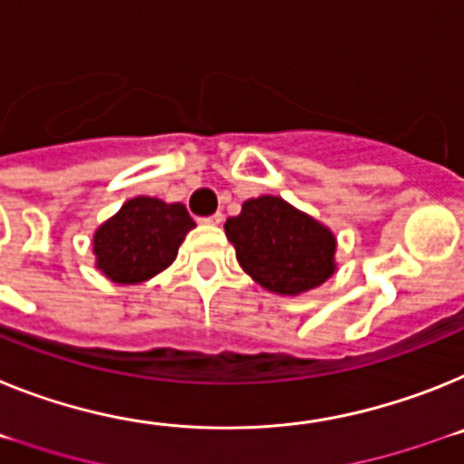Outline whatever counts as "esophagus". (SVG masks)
Returning <instances> with one entry per match:
<instances>
[{
	"mask_svg": "<svg viewBox=\"0 0 464 464\" xmlns=\"http://www.w3.org/2000/svg\"><path fill=\"white\" fill-rule=\"evenodd\" d=\"M205 224H212V227H219L221 221H224V215H221V212H215V215H209V217H205Z\"/></svg>",
	"mask_w": 464,
	"mask_h": 464,
	"instance_id": "34e87169",
	"label": "esophagus"
}]
</instances>
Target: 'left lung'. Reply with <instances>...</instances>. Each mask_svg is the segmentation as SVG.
<instances>
[{
  "label": "left lung",
  "instance_id": "left-lung-1",
  "mask_svg": "<svg viewBox=\"0 0 464 464\" xmlns=\"http://www.w3.org/2000/svg\"><path fill=\"white\" fill-rule=\"evenodd\" d=\"M224 231L245 273L271 292L294 296L334 273L332 231L276 196L247 200Z\"/></svg>",
  "mask_w": 464,
  "mask_h": 464
}]
</instances>
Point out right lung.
Instances as JSON below:
<instances>
[{
    "label": "right lung",
    "instance_id": "obj_1",
    "mask_svg": "<svg viewBox=\"0 0 464 464\" xmlns=\"http://www.w3.org/2000/svg\"><path fill=\"white\" fill-rule=\"evenodd\" d=\"M196 227L182 203L159 198L128 200L95 231L98 268L119 285H135L154 277L175 261L184 236Z\"/></svg>",
    "mask_w": 464,
    "mask_h": 464
}]
</instances>
